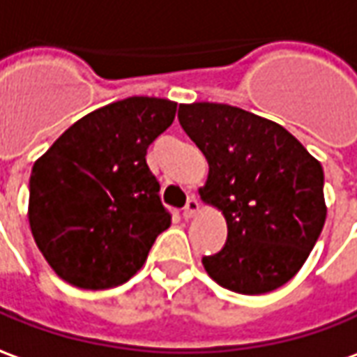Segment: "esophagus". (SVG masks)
<instances>
[{
	"label": "esophagus",
	"mask_w": 357,
	"mask_h": 357,
	"mask_svg": "<svg viewBox=\"0 0 357 357\" xmlns=\"http://www.w3.org/2000/svg\"><path fill=\"white\" fill-rule=\"evenodd\" d=\"M200 211V202L196 200V198H188V202H186V208H184L183 215L186 218V220H190V218H194L196 213Z\"/></svg>",
	"instance_id": "34e87169"
}]
</instances>
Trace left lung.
<instances>
[{
    "mask_svg": "<svg viewBox=\"0 0 357 357\" xmlns=\"http://www.w3.org/2000/svg\"><path fill=\"white\" fill-rule=\"evenodd\" d=\"M210 173L198 190L227 221L225 247L202 264L221 287L258 296L299 272L326 220L321 163L286 128L220 102L178 107Z\"/></svg>",
    "mask_w": 357,
    "mask_h": 357,
    "instance_id": "1",
    "label": "left lung"
}]
</instances>
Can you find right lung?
I'll list each match as a JSON object with an SVG mask.
<instances>
[{
  "instance_id": "add662e5",
  "label": "right lung",
  "mask_w": 357,
  "mask_h": 357,
  "mask_svg": "<svg viewBox=\"0 0 357 357\" xmlns=\"http://www.w3.org/2000/svg\"><path fill=\"white\" fill-rule=\"evenodd\" d=\"M176 102L128 97L77 120L31 173L29 223L52 270L81 289L128 282L171 213L146 161Z\"/></svg>"
}]
</instances>
